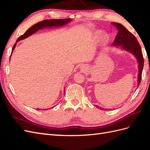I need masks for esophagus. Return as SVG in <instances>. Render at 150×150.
<instances>
[{
	"label": "esophagus",
	"mask_w": 150,
	"mask_h": 150,
	"mask_svg": "<svg viewBox=\"0 0 150 150\" xmlns=\"http://www.w3.org/2000/svg\"><path fill=\"white\" fill-rule=\"evenodd\" d=\"M83 70L85 71V70H86V68H84H84H83Z\"/></svg>",
	"instance_id": "esophagus-1"
}]
</instances>
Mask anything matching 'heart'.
Listing matches in <instances>:
<instances>
[{
  "instance_id": "1",
  "label": "heart",
  "mask_w": 150,
  "mask_h": 150,
  "mask_svg": "<svg viewBox=\"0 0 150 150\" xmlns=\"http://www.w3.org/2000/svg\"><path fill=\"white\" fill-rule=\"evenodd\" d=\"M103 39L104 40H106L108 39V37H107L106 35H104L103 37Z\"/></svg>"
}]
</instances>
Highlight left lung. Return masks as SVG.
<instances>
[{"instance_id": "obj_1", "label": "left lung", "mask_w": 150, "mask_h": 150, "mask_svg": "<svg viewBox=\"0 0 150 150\" xmlns=\"http://www.w3.org/2000/svg\"><path fill=\"white\" fill-rule=\"evenodd\" d=\"M112 24L115 25V27L118 30L116 38L113 42L114 46H121L122 49L132 53L133 55L137 57L139 64V72H138V86L142 80V71L144 66V59L143 56V53L140 45L135 36L127 29L126 28L119 23L113 22ZM98 109L104 110L103 108L96 106Z\"/></svg>"}]
</instances>
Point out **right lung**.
<instances>
[{
  "mask_svg": "<svg viewBox=\"0 0 150 150\" xmlns=\"http://www.w3.org/2000/svg\"><path fill=\"white\" fill-rule=\"evenodd\" d=\"M71 21H72V19H69H69H64L44 20L41 22H38V23L34 24L33 26H32L31 28H30L28 30H27L23 35H21L20 37L17 39L16 44L13 45V46L12 47V51H13V49H14V48L16 46V43L17 42H19L21 40L24 39L28 37H29V36H30L32 34H33L34 33H35V32H37L38 30L44 28H47V27H48V28H52V27L62 26V25L67 24V23H69V22H70ZM10 59H11V57H10ZM37 110H40V109H37Z\"/></svg>",
  "mask_w": 150,
  "mask_h": 150,
  "instance_id": "obj_1",
  "label": "right lung"
}]
</instances>
